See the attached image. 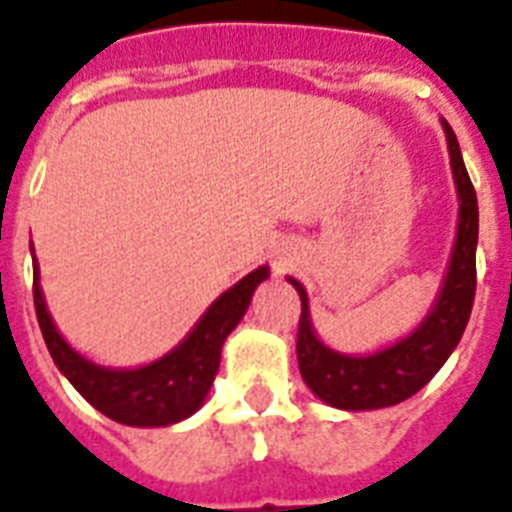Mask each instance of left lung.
<instances>
[{"mask_svg":"<svg viewBox=\"0 0 512 512\" xmlns=\"http://www.w3.org/2000/svg\"><path fill=\"white\" fill-rule=\"evenodd\" d=\"M442 130L450 151L455 193H458V230L442 287L434 298L429 314L413 332L400 340L350 356L329 348L316 335L311 324L306 287L295 277L287 282L301 295V327H298V366L301 377L322 403L340 411H377L413 398L458 348L463 329L468 324L476 293V243H479V204L476 190L463 164L458 138L453 128L442 120Z\"/></svg>","mask_w":512,"mask_h":512,"instance_id":"left-lung-1","label":"left lung"}]
</instances>
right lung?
<instances>
[{
	"instance_id": "add662e5",
	"label": "right lung",
	"mask_w": 512,
	"mask_h": 512,
	"mask_svg": "<svg viewBox=\"0 0 512 512\" xmlns=\"http://www.w3.org/2000/svg\"><path fill=\"white\" fill-rule=\"evenodd\" d=\"M33 303L41 335L57 369L96 411L125 426H172L206 403L219 371L222 345L251 306L253 290L269 277V266L248 272L204 311L188 335L170 353L133 369L99 366L59 335L41 290V274L33 253Z\"/></svg>"
}]
</instances>
